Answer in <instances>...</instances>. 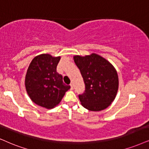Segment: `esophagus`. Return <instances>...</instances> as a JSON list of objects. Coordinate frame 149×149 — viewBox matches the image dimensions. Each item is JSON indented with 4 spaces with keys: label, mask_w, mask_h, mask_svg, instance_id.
<instances>
[{
    "label": "esophagus",
    "mask_w": 149,
    "mask_h": 149,
    "mask_svg": "<svg viewBox=\"0 0 149 149\" xmlns=\"http://www.w3.org/2000/svg\"><path fill=\"white\" fill-rule=\"evenodd\" d=\"M70 86H71V89H73V84L72 83H71V84H70Z\"/></svg>",
    "instance_id": "esophagus-1"
}]
</instances>
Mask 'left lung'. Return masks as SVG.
<instances>
[{"label": "left lung", "mask_w": 149, "mask_h": 149, "mask_svg": "<svg viewBox=\"0 0 149 149\" xmlns=\"http://www.w3.org/2000/svg\"><path fill=\"white\" fill-rule=\"evenodd\" d=\"M83 78L85 91L79 95L81 104L92 111L107 108L114 100L118 90V76L108 61L96 54L73 56Z\"/></svg>", "instance_id": "8db88e82"}]
</instances>
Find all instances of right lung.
<instances>
[{
	"mask_svg": "<svg viewBox=\"0 0 149 149\" xmlns=\"http://www.w3.org/2000/svg\"><path fill=\"white\" fill-rule=\"evenodd\" d=\"M60 60V56L40 54L33 58L28 67L24 81L26 91L38 106L53 109L71 88L64 83L62 75L56 71Z\"/></svg>",
	"mask_w": 149,
	"mask_h": 149,
	"instance_id": "right-lung-1",
	"label": "right lung"
}]
</instances>
